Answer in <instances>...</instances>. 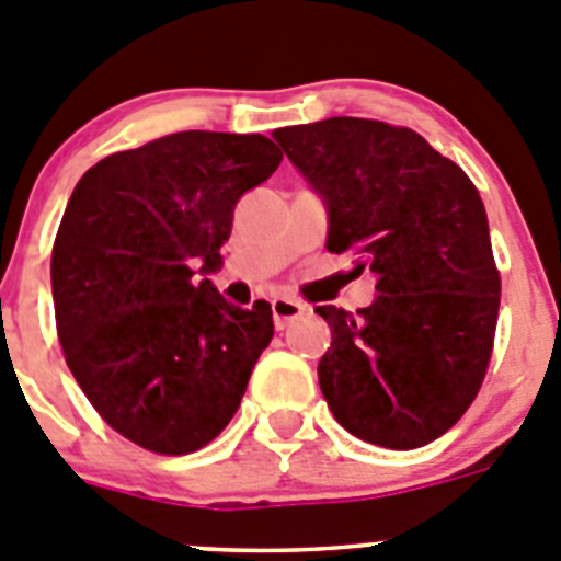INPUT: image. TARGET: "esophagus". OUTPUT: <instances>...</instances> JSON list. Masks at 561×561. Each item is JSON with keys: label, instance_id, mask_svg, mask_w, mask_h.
I'll return each mask as SVG.
<instances>
[{"label": "esophagus", "instance_id": "1", "mask_svg": "<svg viewBox=\"0 0 561 561\" xmlns=\"http://www.w3.org/2000/svg\"><path fill=\"white\" fill-rule=\"evenodd\" d=\"M271 312H274L276 330H285V327H290L293 321H299L305 316L307 305H301L296 299H287V296H279V299L271 301Z\"/></svg>", "mask_w": 561, "mask_h": 561}]
</instances>
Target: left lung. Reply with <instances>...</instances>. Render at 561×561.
Listing matches in <instances>:
<instances>
[{
	"label": "left lung",
	"instance_id": "left-lung-1",
	"mask_svg": "<svg viewBox=\"0 0 561 561\" xmlns=\"http://www.w3.org/2000/svg\"><path fill=\"white\" fill-rule=\"evenodd\" d=\"M327 206V249L371 271L375 301L316 307L332 330L318 386L337 425L413 450L463 416L492 357L501 274L476 184L411 128L330 117L274 130Z\"/></svg>",
	"mask_w": 561,
	"mask_h": 561
}]
</instances>
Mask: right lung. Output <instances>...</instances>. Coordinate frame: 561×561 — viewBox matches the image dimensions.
Wrapping results in <instances>:
<instances>
[{"label":"right lung","mask_w":561,"mask_h":561,"mask_svg":"<svg viewBox=\"0 0 561 561\" xmlns=\"http://www.w3.org/2000/svg\"><path fill=\"white\" fill-rule=\"evenodd\" d=\"M279 161L268 136L181 130L75 186L49 268L58 341L94 411L145 450L209 444L274 337L268 301L243 310L193 276L224 265L237 201Z\"/></svg>","instance_id":"1"}]
</instances>
